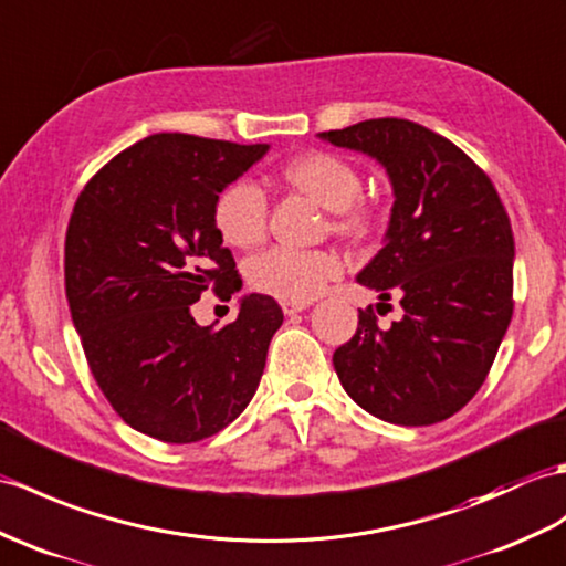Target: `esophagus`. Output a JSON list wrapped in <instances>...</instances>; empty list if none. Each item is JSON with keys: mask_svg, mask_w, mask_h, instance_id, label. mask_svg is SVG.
<instances>
[{"mask_svg": "<svg viewBox=\"0 0 566 566\" xmlns=\"http://www.w3.org/2000/svg\"><path fill=\"white\" fill-rule=\"evenodd\" d=\"M306 308H308V301H284V304H282V311L286 315H294V313H301Z\"/></svg>", "mask_w": 566, "mask_h": 566, "instance_id": "1", "label": "esophagus"}]
</instances>
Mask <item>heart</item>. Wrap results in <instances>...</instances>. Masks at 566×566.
Returning a JSON list of instances; mask_svg holds the SVG:
<instances>
[{
    "label": "heart",
    "instance_id": "b5f03b06",
    "mask_svg": "<svg viewBox=\"0 0 566 566\" xmlns=\"http://www.w3.org/2000/svg\"><path fill=\"white\" fill-rule=\"evenodd\" d=\"M284 180L308 195L321 207L335 212L333 229L345 235H359L371 223L369 207L359 202L361 176L343 156L311 151L289 161ZM214 227L221 241L231 248H253L268 231V200L258 186L235 180L223 188L214 202ZM343 260L331 251H296L274 245L248 262V280L270 296L284 301H311L325 284L339 277Z\"/></svg>",
    "mask_w": 566,
    "mask_h": 566
}]
</instances>
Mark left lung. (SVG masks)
I'll return each instance as SVG.
<instances>
[{"instance_id": "left-lung-1", "label": "left lung", "mask_w": 566, "mask_h": 566, "mask_svg": "<svg viewBox=\"0 0 566 566\" xmlns=\"http://www.w3.org/2000/svg\"><path fill=\"white\" fill-rule=\"evenodd\" d=\"M318 137L371 156L396 195L386 243L357 282L400 298L402 315L378 325L371 306L359 311L333 354L339 384L384 422H443L484 384L514 313L506 209L465 151L417 123L378 117Z\"/></svg>"}]
</instances>
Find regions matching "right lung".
<instances>
[{"label": "right lung", "mask_w": 566, "mask_h": 566, "mask_svg": "<svg viewBox=\"0 0 566 566\" xmlns=\"http://www.w3.org/2000/svg\"><path fill=\"white\" fill-rule=\"evenodd\" d=\"M161 133L120 151L76 197L64 241L72 321L98 388L125 422L166 443L229 427L253 400L284 313L265 294L235 321L197 325L190 306L241 277L214 227L219 192L268 154Z\"/></svg>", "instance_id": "1"}]
</instances>
